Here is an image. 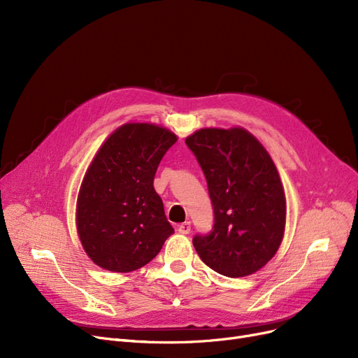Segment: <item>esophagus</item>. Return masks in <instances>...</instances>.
Returning a JSON list of instances; mask_svg holds the SVG:
<instances>
[{
  "mask_svg": "<svg viewBox=\"0 0 358 358\" xmlns=\"http://www.w3.org/2000/svg\"><path fill=\"white\" fill-rule=\"evenodd\" d=\"M190 231H192V223L190 222H184V223H181L180 227H178V232L182 234V235L190 234Z\"/></svg>",
  "mask_w": 358,
  "mask_h": 358,
  "instance_id": "obj_1",
  "label": "esophagus"
}]
</instances>
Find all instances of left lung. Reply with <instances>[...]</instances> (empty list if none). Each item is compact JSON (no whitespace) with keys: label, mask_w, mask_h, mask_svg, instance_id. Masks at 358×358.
I'll return each instance as SVG.
<instances>
[{"label":"left lung","mask_w":358,"mask_h":358,"mask_svg":"<svg viewBox=\"0 0 358 358\" xmlns=\"http://www.w3.org/2000/svg\"><path fill=\"white\" fill-rule=\"evenodd\" d=\"M185 143L215 213L212 232L193 238L199 257L222 275L254 274L275 255L286 227V196L271 157L242 127L200 129Z\"/></svg>","instance_id":"8db88e82"}]
</instances>
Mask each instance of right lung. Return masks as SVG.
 Wrapping results in <instances>:
<instances>
[{
  "instance_id": "1",
  "label": "right lung",
  "mask_w": 358,
  "mask_h": 358,
  "mask_svg": "<svg viewBox=\"0 0 358 358\" xmlns=\"http://www.w3.org/2000/svg\"><path fill=\"white\" fill-rule=\"evenodd\" d=\"M177 136L152 123L116 129L88 166L77 200V231L92 262L113 273L143 267L174 229L154 189Z\"/></svg>"
}]
</instances>
